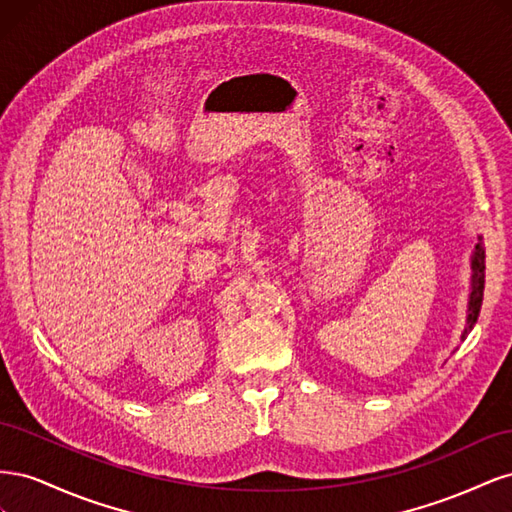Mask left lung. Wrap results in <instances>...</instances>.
<instances>
[{"mask_svg":"<svg viewBox=\"0 0 512 512\" xmlns=\"http://www.w3.org/2000/svg\"><path fill=\"white\" fill-rule=\"evenodd\" d=\"M472 292H470V307H468V327L463 331V337L470 333V329L474 327V322L478 318L480 312V305H483V290H485V250L483 245H476L474 256H472Z\"/></svg>","mask_w":512,"mask_h":512,"instance_id":"left-lung-1","label":"left lung"}]
</instances>
